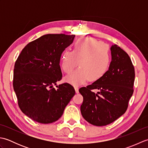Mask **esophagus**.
Here are the masks:
<instances>
[{"label": "esophagus", "instance_id": "esophagus-1", "mask_svg": "<svg viewBox=\"0 0 148 148\" xmlns=\"http://www.w3.org/2000/svg\"><path fill=\"white\" fill-rule=\"evenodd\" d=\"M74 89H75V91H76V92L77 93H79V88H78V86H75Z\"/></svg>", "mask_w": 148, "mask_h": 148}]
</instances>
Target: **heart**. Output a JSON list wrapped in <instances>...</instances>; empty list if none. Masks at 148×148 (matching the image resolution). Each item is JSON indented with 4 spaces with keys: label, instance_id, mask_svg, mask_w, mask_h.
<instances>
[{
    "label": "heart",
    "instance_id": "obj_1",
    "mask_svg": "<svg viewBox=\"0 0 148 148\" xmlns=\"http://www.w3.org/2000/svg\"><path fill=\"white\" fill-rule=\"evenodd\" d=\"M111 62L108 46L95 39L81 38L74 43L73 51L63 53L61 67L66 73H70L79 64V68L65 77L67 83L79 86L88 79L90 81L101 79L108 71Z\"/></svg>",
    "mask_w": 148,
    "mask_h": 148
}]
</instances>
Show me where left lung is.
Segmentation results:
<instances>
[{
	"label": "left lung",
	"mask_w": 148,
	"mask_h": 148,
	"mask_svg": "<svg viewBox=\"0 0 148 148\" xmlns=\"http://www.w3.org/2000/svg\"><path fill=\"white\" fill-rule=\"evenodd\" d=\"M111 51L112 60L105 76L79 90L83 97L81 114L95 126L109 125L123 114L134 93L135 69L130 56L116 45Z\"/></svg>",
	"instance_id": "left-lung-1"
}]
</instances>
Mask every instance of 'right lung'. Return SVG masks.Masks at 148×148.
Returning <instances> with one entry per match:
<instances>
[{
	"instance_id": "1",
	"label": "right lung",
	"mask_w": 148,
	"mask_h": 148,
	"mask_svg": "<svg viewBox=\"0 0 148 148\" xmlns=\"http://www.w3.org/2000/svg\"><path fill=\"white\" fill-rule=\"evenodd\" d=\"M74 37L44 35L27 45L15 62L12 84L19 108L34 121L45 124L57 121L75 95L67 83L53 87L62 78V53Z\"/></svg>"
}]
</instances>
